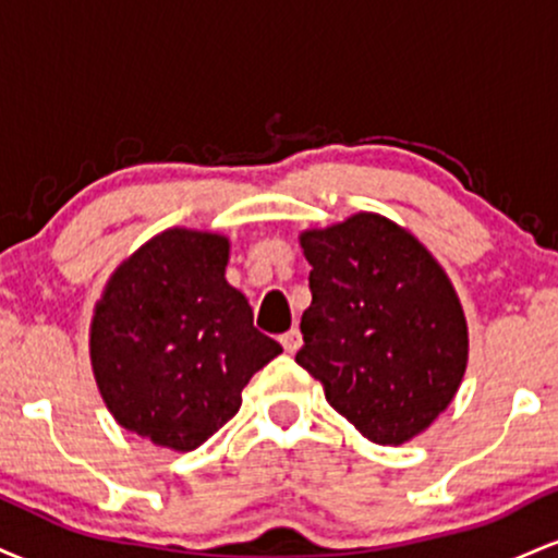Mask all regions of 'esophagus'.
I'll return each mask as SVG.
<instances>
[{"label": "esophagus", "mask_w": 558, "mask_h": 558, "mask_svg": "<svg viewBox=\"0 0 558 558\" xmlns=\"http://www.w3.org/2000/svg\"><path fill=\"white\" fill-rule=\"evenodd\" d=\"M280 343H283V349L288 351V354H296L299 345H301L299 328H291L288 332H283V336H280Z\"/></svg>", "instance_id": "34e87169"}]
</instances>
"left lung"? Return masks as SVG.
Instances as JSON below:
<instances>
[{"label":"left lung","instance_id":"1","mask_svg":"<svg viewBox=\"0 0 558 558\" xmlns=\"http://www.w3.org/2000/svg\"><path fill=\"white\" fill-rule=\"evenodd\" d=\"M312 304L296 362L364 438L401 446L433 425L466 369L457 291L422 243L388 217L304 230Z\"/></svg>","mask_w":558,"mask_h":558}]
</instances>
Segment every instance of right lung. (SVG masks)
<instances>
[{
	"mask_svg": "<svg viewBox=\"0 0 558 558\" xmlns=\"http://www.w3.org/2000/svg\"><path fill=\"white\" fill-rule=\"evenodd\" d=\"M226 235L170 228L112 272L92 319V367L118 425L194 451L239 412L280 343L226 280Z\"/></svg>",
	"mask_w": 558,
	"mask_h": 558,
	"instance_id": "obj_1",
	"label": "right lung"
}]
</instances>
